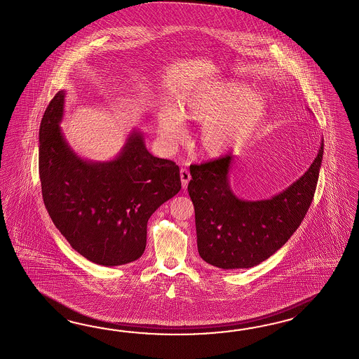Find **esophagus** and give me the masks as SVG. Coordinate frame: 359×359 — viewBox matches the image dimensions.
<instances>
[{
  "instance_id": "34e87169",
  "label": "esophagus",
  "mask_w": 359,
  "mask_h": 359,
  "mask_svg": "<svg viewBox=\"0 0 359 359\" xmlns=\"http://www.w3.org/2000/svg\"><path fill=\"white\" fill-rule=\"evenodd\" d=\"M181 182H182V187L186 189L187 187V184H189V181H190V178H191V175H190V172L186 169V168H181Z\"/></svg>"
}]
</instances>
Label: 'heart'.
Segmentation results:
<instances>
[{"mask_svg":"<svg viewBox=\"0 0 359 359\" xmlns=\"http://www.w3.org/2000/svg\"><path fill=\"white\" fill-rule=\"evenodd\" d=\"M266 113L264 97L248 93L241 82L207 83L187 93L177 104V111L158 114L163 138L175 144L184 137L182 118L205 122L201 134L203 151L221 156L246 142L262 125Z\"/></svg>","mask_w":359,"mask_h":359,"instance_id":"heart-1","label":"heart"}]
</instances>
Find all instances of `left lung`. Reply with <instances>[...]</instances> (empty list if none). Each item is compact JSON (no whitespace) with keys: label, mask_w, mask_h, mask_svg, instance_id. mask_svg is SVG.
Returning a JSON list of instances; mask_svg holds the SVG:
<instances>
[{"label":"left lung","mask_w":359,"mask_h":359,"mask_svg":"<svg viewBox=\"0 0 359 359\" xmlns=\"http://www.w3.org/2000/svg\"><path fill=\"white\" fill-rule=\"evenodd\" d=\"M324 143L311 166L276 196L248 202L230 190L233 155L190 166L187 191L195 210L198 251L222 269L251 268L264 262L293 236L309 211L319 180Z\"/></svg>","instance_id":"obj_1"}]
</instances>
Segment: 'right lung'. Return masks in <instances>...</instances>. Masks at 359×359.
<instances>
[{
	"mask_svg": "<svg viewBox=\"0 0 359 359\" xmlns=\"http://www.w3.org/2000/svg\"><path fill=\"white\" fill-rule=\"evenodd\" d=\"M64 91L46 107L39 130L43 201L70 246L96 264L121 266L144 252L147 222L181 190L175 161L152 156L134 131L120 156L90 163L76 156L60 129Z\"/></svg>",
	"mask_w": 359,
	"mask_h": 359,
	"instance_id": "1",
	"label": "right lung"
}]
</instances>
